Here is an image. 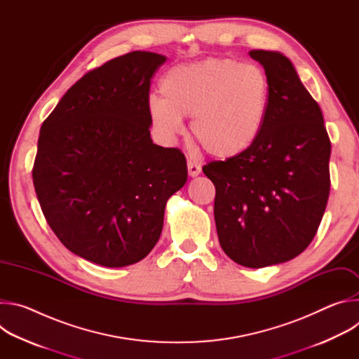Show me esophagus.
<instances>
[{"label":"esophagus","mask_w":359,"mask_h":359,"mask_svg":"<svg viewBox=\"0 0 359 359\" xmlns=\"http://www.w3.org/2000/svg\"><path fill=\"white\" fill-rule=\"evenodd\" d=\"M187 170H189V176L196 177V176H198V175H200L201 168H200V165H197V163H194V162L189 161V162H187Z\"/></svg>","instance_id":"obj_1"}]
</instances>
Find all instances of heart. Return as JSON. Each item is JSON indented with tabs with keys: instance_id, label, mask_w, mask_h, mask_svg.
<instances>
[{
	"instance_id": "heart-1",
	"label": "heart",
	"mask_w": 359,
	"mask_h": 359,
	"mask_svg": "<svg viewBox=\"0 0 359 359\" xmlns=\"http://www.w3.org/2000/svg\"><path fill=\"white\" fill-rule=\"evenodd\" d=\"M151 95L147 112L168 140L183 132L191 118V135L209 155L233 159L262 136L270 109L271 86L266 71L231 58H209L172 68Z\"/></svg>"
}]
</instances>
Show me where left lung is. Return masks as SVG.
Returning <instances> with one entry per match:
<instances>
[{
	"label": "left lung",
	"instance_id": "left-lung-1",
	"mask_svg": "<svg viewBox=\"0 0 359 359\" xmlns=\"http://www.w3.org/2000/svg\"><path fill=\"white\" fill-rule=\"evenodd\" d=\"M270 78L264 130L244 155L203 172L216 187L222 248L240 266L288 262L313 241L330 196L331 142L321 108L281 53L250 50Z\"/></svg>",
	"mask_w": 359,
	"mask_h": 359
}]
</instances>
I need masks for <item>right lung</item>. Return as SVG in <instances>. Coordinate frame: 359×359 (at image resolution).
Masks as SVG:
<instances>
[{
	"instance_id": "1",
	"label": "right lung",
	"mask_w": 359,
	"mask_h": 359,
	"mask_svg": "<svg viewBox=\"0 0 359 359\" xmlns=\"http://www.w3.org/2000/svg\"><path fill=\"white\" fill-rule=\"evenodd\" d=\"M166 57L133 50L85 74L43 121L34 162L42 213L60 241L105 267L144 259L169 197L187 180L176 147L150 137V79Z\"/></svg>"
}]
</instances>
